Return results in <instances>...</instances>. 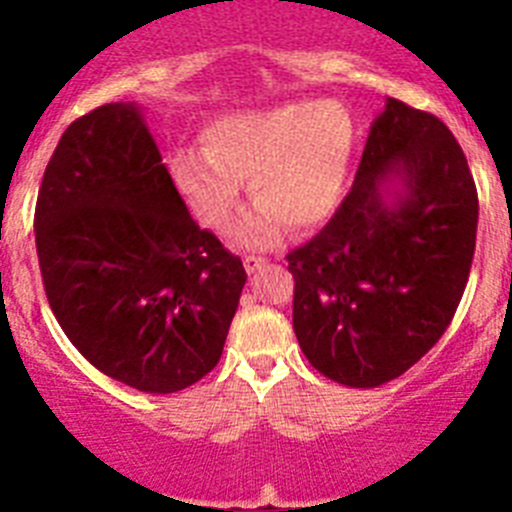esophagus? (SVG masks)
<instances>
[{"mask_svg": "<svg viewBox=\"0 0 512 512\" xmlns=\"http://www.w3.org/2000/svg\"><path fill=\"white\" fill-rule=\"evenodd\" d=\"M243 266H246L248 274H256V271L264 269L266 259H261V256H246V259H243Z\"/></svg>", "mask_w": 512, "mask_h": 512, "instance_id": "obj_1", "label": "esophagus"}]
</instances>
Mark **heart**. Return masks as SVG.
<instances>
[{
  "instance_id": "b5f03b06",
  "label": "heart",
  "mask_w": 512,
  "mask_h": 512,
  "mask_svg": "<svg viewBox=\"0 0 512 512\" xmlns=\"http://www.w3.org/2000/svg\"><path fill=\"white\" fill-rule=\"evenodd\" d=\"M354 151L351 112L320 99L217 117L205 128V148H179L169 169L192 215L215 233L233 225L248 179L256 205L235 228V241L264 248L282 225L310 230L333 215Z\"/></svg>"
}]
</instances>
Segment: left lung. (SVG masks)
<instances>
[{
	"label": "left lung",
	"mask_w": 512,
	"mask_h": 512,
	"mask_svg": "<svg viewBox=\"0 0 512 512\" xmlns=\"http://www.w3.org/2000/svg\"><path fill=\"white\" fill-rule=\"evenodd\" d=\"M477 215V187L451 130L387 99L346 200L287 256L292 325L307 361L364 390L418 364L464 295Z\"/></svg>",
	"instance_id": "8db88e82"
}]
</instances>
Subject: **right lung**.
<instances>
[{"label": "right lung", "instance_id": "right-lung-1", "mask_svg": "<svg viewBox=\"0 0 512 512\" xmlns=\"http://www.w3.org/2000/svg\"><path fill=\"white\" fill-rule=\"evenodd\" d=\"M35 246L58 325L99 372L171 395L215 369L246 269L194 223L138 104H102L66 128Z\"/></svg>", "mask_w": 512, "mask_h": 512}]
</instances>
